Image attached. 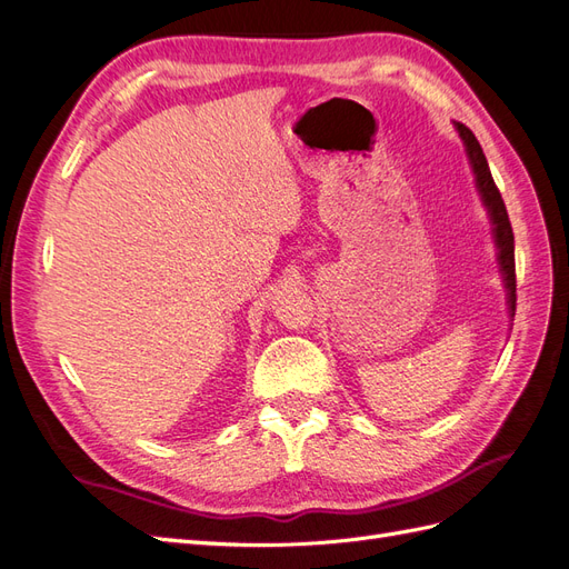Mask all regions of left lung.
<instances>
[{
	"mask_svg": "<svg viewBox=\"0 0 569 569\" xmlns=\"http://www.w3.org/2000/svg\"><path fill=\"white\" fill-rule=\"evenodd\" d=\"M456 130L460 132L462 142H465V151H468V159L472 163V173L477 180V189L481 194V201L489 209L491 222H493V239H496V247H498V263H501V272H503V282L508 289V311L510 318H515V237H512V228H510V218L506 211V203L501 199V192H498V187L491 178V170L487 163L485 151H481L477 137L472 134L470 128H465L462 123H456Z\"/></svg>",
	"mask_w": 569,
	"mask_h": 569,
	"instance_id": "8db88e82",
	"label": "left lung"
}]
</instances>
